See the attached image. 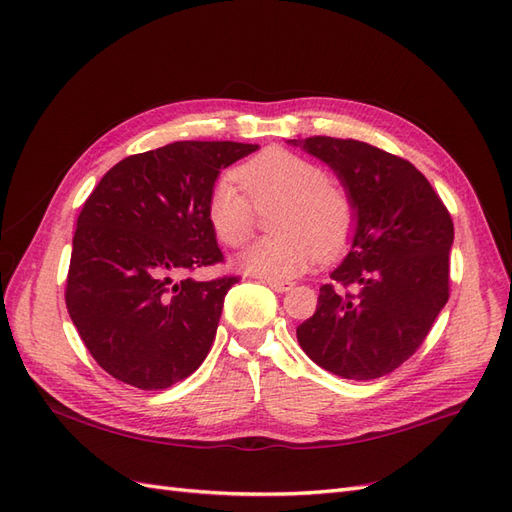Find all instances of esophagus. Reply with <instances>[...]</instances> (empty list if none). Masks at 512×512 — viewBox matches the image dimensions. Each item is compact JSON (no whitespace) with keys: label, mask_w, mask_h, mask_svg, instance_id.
Masks as SVG:
<instances>
[{"label":"esophagus","mask_w":512,"mask_h":512,"mask_svg":"<svg viewBox=\"0 0 512 512\" xmlns=\"http://www.w3.org/2000/svg\"><path fill=\"white\" fill-rule=\"evenodd\" d=\"M265 284H267L271 290H275V292H286V290L292 288V282H288V280H271V277H267Z\"/></svg>","instance_id":"34e87169"}]
</instances>
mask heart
Instances as JSON below:
<instances>
[{
	"instance_id": "obj_1",
	"label": "heart",
	"mask_w": 512,
	"mask_h": 512,
	"mask_svg": "<svg viewBox=\"0 0 512 512\" xmlns=\"http://www.w3.org/2000/svg\"><path fill=\"white\" fill-rule=\"evenodd\" d=\"M237 179L251 194L254 206L235 177L213 185L207 215L218 239L241 247L254 235L256 209L280 205L273 230L280 237L260 239L237 258L241 271L271 280L297 277L318 256H333L348 243L354 228L350 196L329 183L327 170L286 149H269L245 162Z\"/></svg>"
}]
</instances>
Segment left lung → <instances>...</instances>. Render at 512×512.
<instances>
[{"mask_svg":"<svg viewBox=\"0 0 512 512\" xmlns=\"http://www.w3.org/2000/svg\"><path fill=\"white\" fill-rule=\"evenodd\" d=\"M327 164L354 205V232L312 318L305 354L346 380L391 374L423 344L448 301L453 220L408 160L352 138L288 141Z\"/></svg>","mask_w":512,"mask_h":512,"instance_id":"left-lung-1","label":"left lung"}]
</instances>
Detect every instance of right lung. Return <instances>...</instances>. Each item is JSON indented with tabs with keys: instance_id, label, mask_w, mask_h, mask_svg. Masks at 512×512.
Instances as JSON below:
<instances>
[{
	"instance_id": "1",
	"label": "right lung",
	"mask_w": 512,
	"mask_h": 512,
	"mask_svg": "<svg viewBox=\"0 0 512 512\" xmlns=\"http://www.w3.org/2000/svg\"><path fill=\"white\" fill-rule=\"evenodd\" d=\"M258 145L179 141L115 164L76 220L66 305L98 365L143 391L205 361L239 277H185L222 262L207 205L222 168Z\"/></svg>"
}]
</instances>
